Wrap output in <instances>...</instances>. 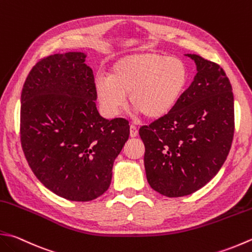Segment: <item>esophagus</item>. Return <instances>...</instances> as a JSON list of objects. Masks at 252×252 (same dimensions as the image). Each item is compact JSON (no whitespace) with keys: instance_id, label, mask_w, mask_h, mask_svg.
I'll list each match as a JSON object with an SVG mask.
<instances>
[{"instance_id":"1","label":"esophagus","mask_w":252,"mask_h":252,"mask_svg":"<svg viewBox=\"0 0 252 252\" xmlns=\"http://www.w3.org/2000/svg\"><path fill=\"white\" fill-rule=\"evenodd\" d=\"M137 134H139V131H137V127H136L134 125H132V126H130V136H131V137H136Z\"/></svg>"}]
</instances>
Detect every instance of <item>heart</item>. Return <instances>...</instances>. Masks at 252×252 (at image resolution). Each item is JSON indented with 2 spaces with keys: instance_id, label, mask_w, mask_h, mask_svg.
<instances>
[{
  "instance_id": "b5f03b06",
  "label": "heart",
  "mask_w": 252,
  "mask_h": 252,
  "mask_svg": "<svg viewBox=\"0 0 252 252\" xmlns=\"http://www.w3.org/2000/svg\"><path fill=\"white\" fill-rule=\"evenodd\" d=\"M188 83V68L177 57L155 52L123 57L111 68L110 76L98 75L95 91L101 109L113 117L130 103L149 119H158L178 103Z\"/></svg>"
}]
</instances>
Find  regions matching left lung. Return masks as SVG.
Here are the masks:
<instances>
[{"label":"left lung","mask_w":252,"mask_h":252,"mask_svg":"<svg viewBox=\"0 0 252 252\" xmlns=\"http://www.w3.org/2000/svg\"><path fill=\"white\" fill-rule=\"evenodd\" d=\"M196 75L169 113L142 126L150 186L168 198L193 193L218 174L235 130L234 95L218 63L187 54Z\"/></svg>","instance_id":"left-lung-1"}]
</instances>
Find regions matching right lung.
<instances>
[{
	"instance_id": "right-lung-1",
	"label": "right lung",
	"mask_w": 252,
	"mask_h": 252,
	"mask_svg": "<svg viewBox=\"0 0 252 252\" xmlns=\"http://www.w3.org/2000/svg\"><path fill=\"white\" fill-rule=\"evenodd\" d=\"M85 58L66 52L41 59L21 96V142L29 167L53 193L78 202L108 190L113 161L130 135L126 119L109 121L98 112Z\"/></svg>"
}]
</instances>
